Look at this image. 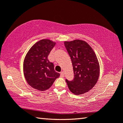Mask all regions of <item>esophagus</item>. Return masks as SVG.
<instances>
[{"instance_id":"esophagus-1","label":"esophagus","mask_w":123,"mask_h":123,"mask_svg":"<svg viewBox=\"0 0 123 123\" xmlns=\"http://www.w3.org/2000/svg\"><path fill=\"white\" fill-rule=\"evenodd\" d=\"M60 76H61V77H62V78H63V77H64V73L63 72H61V73H60Z\"/></svg>"}]
</instances>
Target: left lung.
<instances>
[{
    "instance_id": "8db88e82",
    "label": "left lung",
    "mask_w": 123,
    "mask_h": 123,
    "mask_svg": "<svg viewBox=\"0 0 123 123\" xmlns=\"http://www.w3.org/2000/svg\"><path fill=\"white\" fill-rule=\"evenodd\" d=\"M64 45L71 58L74 78L66 79L69 90L75 95L87 92L95 86L100 74L96 54L86 42L80 39L65 41Z\"/></svg>"
}]
</instances>
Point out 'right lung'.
Segmentation results:
<instances>
[{
  "label": "right lung",
  "instance_id": "1",
  "mask_svg": "<svg viewBox=\"0 0 123 123\" xmlns=\"http://www.w3.org/2000/svg\"><path fill=\"white\" fill-rule=\"evenodd\" d=\"M56 43L48 39L39 41L27 53L23 63L25 78L32 88L44 91L50 87L60 74L48 59Z\"/></svg>",
  "mask_w": 123,
  "mask_h": 123
}]
</instances>
